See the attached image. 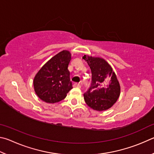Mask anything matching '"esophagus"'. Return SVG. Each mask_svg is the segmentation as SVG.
I'll return each mask as SVG.
<instances>
[{"mask_svg": "<svg viewBox=\"0 0 154 154\" xmlns=\"http://www.w3.org/2000/svg\"><path fill=\"white\" fill-rule=\"evenodd\" d=\"M74 87H79V88H80V87H81V85H80V83H74Z\"/></svg>", "mask_w": 154, "mask_h": 154, "instance_id": "obj_1", "label": "esophagus"}]
</instances>
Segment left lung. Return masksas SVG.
<instances>
[{"instance_id": "8db88e82", "label": "left lung", "mask_w": 154, "mask_h": 154, "mask_svg": "<svg viewBox=\"0 0 154 154\" xmlns=\"http://www.w3.org/2000/svg\"><path fill=\"white\" fill-rule=\"evenodd\" d=\"M92 73L90 88L84 94L88 106L96 111H104L113 106L120 94V86L111 66L101 57L84 55Z\"/></svg>"}]
</instances>
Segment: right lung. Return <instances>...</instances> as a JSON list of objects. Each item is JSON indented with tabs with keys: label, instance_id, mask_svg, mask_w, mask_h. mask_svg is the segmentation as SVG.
Listing matches in <instances>:
<instances>
[{
	"label": "right lung",
	"instance_id": "obj_1",
	"mask_svg": "<svg viewBox=\"0 0 154 154\" xmlns=\"http://www.w3.org/2000/svg\"><path fill=\"white\" fill-rule=\"evenodd\" d=\"M69 51L63 50L53 57L38 72L34 79V91L46 103H54L66 98L72 89L68 66Z\"/></svg>",
	"mask_w": 154,
	"mask_h": 154
}]
</instances>
